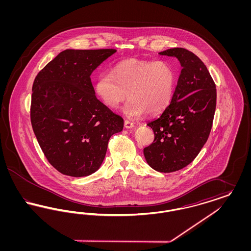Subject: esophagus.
<instances>
[{
  "label": "esophagus",
  "mask_w": 251,
  "mask_h": 251,
  "mask_svg": "<svg viewBox=\"0 0 251 251\" xmlns=\"http://www.w3.org/2000/svg\"><path fill=\"white\" fill-rule=\"evenodd\" d=\"M124 127L126 129H132L134 127V123L131 122V121H129V120H125L124 121Z\"/></svg>",
  "instance_id": "34e87169"
}]
</instances>
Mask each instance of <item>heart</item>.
<instances>
[{"mask_svg":"<svg viewBox=\"0 0 251 251\" xmlns=\"http://www.w3.org/2000/svg\"><path fill=\"white\" fill-rule=\"evenodd\" d=\"M176 86V74L164 61L127 60L118 64L111 73H100L94 91L109 109H118L127 98L123 109L130 119L162 113L171 102Z\"/></svg>","mask_w":251,"mask_h":251,"instance_id":"heart-1","label":"heart"}]
</instances>
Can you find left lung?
<instances>
[{"label": "left lung", "instance_id": "1", "mask_svg": "<svg viewBox=\"0 0 251 251\" xmlns=\"http://www.w3.org/2000/svg\"><path fill=\"white\" fill-rule=\"evenodd\" d=\"M159 54L176 57L181 71L170 104L147 124L154 131V141L144 149V156L151 168L169 173L188 166L206 143L216 88L204 63L188 50L168 49Z\"/></svg>", "mask_w": 251, "mask_h": 251}]
</instances>
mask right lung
Segmentation results:
<instances>
[{
    "label": "right lung",
    "instance_id": "obj_1",
    "mask_svg": "<svg viewBox=\"0 0 251 251\" xmlns=\"http://www.w3.org/2000/svg\"><path fill=\"white\" fill-rule=\"evenodd\" d=\"M117 50H65L38 72L33 84L31 123L49 163L72 177L101 166L110 137L123 119L100 102L90 75Z\"/></svg>",
    "mask_w": 251,
    "mask_h": 251
}]
</instances>
